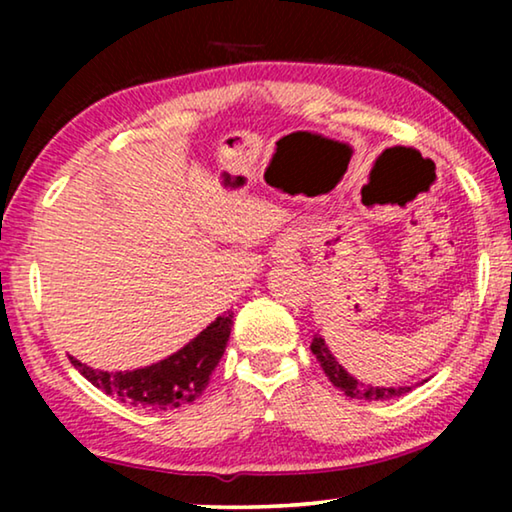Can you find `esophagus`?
<instances>
[{"instance_id": "obj_1", "label": "esophagus", "mask_w": 512, "mask_h": 512, "mask_svg": "<svg viewBox=\"0 0 512 512\" xmlns=\"http://www.w3.org/2000/svg\"><path fill=\"white\" fill-rule=\"evenodd\" d=\"M293 247H296V244H291V242L282 244V247L277 249V251H279V258H289V256H293V251H296Z\"/></svg>"}]
</instances>
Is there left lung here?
<instances>
[{
	"instance_id": "left-lung-1",
	"label": "left lung",
	"mask_w": 512,
	"mask_h": 512,
	"mask_svg": "<svg viewBox=\"0 0 512 512\" xmlns=\"http://www.w3.org/2000/svg\"><path fill=\"white\" fill-rule=\"evenodd\" d=\"M312 354L317 356L319 366L324 368V373L328 380L333 382V387H338L340 391H345V396L349 398H366V401H387V398H396L412 391V387H368V384H359L352 375L347 373L345 368L335 361V356L331 354V349L326 347V342L321 335L317 333L312 338Z\"/></svg>"
}]
</instances>
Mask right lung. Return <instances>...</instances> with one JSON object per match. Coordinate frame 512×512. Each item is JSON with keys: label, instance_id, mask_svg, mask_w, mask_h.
Instances as JSON below:
<instances>
[{"label": "right lung", "instance_id": "1", "mask_svg": "<svg viewBox=\"0 0 512 512\" xmlns=\"http://www.w3.org/2000/svg\"><path fill=\"white\" fill-rule=\"evenodd\" d=\"M230 326L233 312L221 314L177 354L130 373H102L76 361L74 356H69V361L107 396H116L118 401L144 410H172L193 403L207 389L216 363L226 352Z\"/></svg>", "mask_w": 512, "mask_h": 512}]
</instances>
